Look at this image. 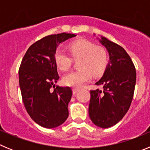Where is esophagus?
I'll use <instances>...</instances> for the list:
<instances>
[{
  "instance_id": "esophagus-1",
  "label": "esophagus",
  "mask_w": 150,
  "mask_h": 150,
  "mask_svg": "<svg viewBox=\"0 0 150 150\" xmlns=\"http://www.w3.org/2000/svg\"><path fill=\"white\" fill-rule=\"evenodd\" d=\"M78 91H79V88H73V94H74V95H75V94L77 93Z\"/></svg>"
}]
</instances>
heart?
Wrapping results in <instances>:
<instances>
[{"label": "heart", "instance_id": "obj_1", "mask_svg": "<svg viewBox=\"0 0 150 150\" xmlns=\"http://www.w3.org/2000/svg\"><path fill=\"white\" fill-rule=\"evenodd\" d=\"M69 50L74 59H80L78 64L79 69L68 73L63 77L64 84L67 86L81 87L91 79L92 74L95 76L100 75L109 62L107 50L88 40L74 41L69 45ZM55 61L62 71L68 70L72 62L71 57L61 49L55 51Z\"/></svg>", "mask_w": 150, "mask_h": 150}]
</instances>
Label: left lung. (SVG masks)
Instances as JSON below:
<instances>
[{
  "label": "left lung",
  "instance_id": "left-lung-1",
  "mask_svg": "<svg viewBox=\"0 0 150 150\" xmlns=\"http://www.w3.org/2000/svg\"><path fill=\"white\" fill-rule=\"evenodd\" d=\"M99 41L109 52L110 61L103 76L95 83L102 86L103 89L90 91L88 114L95 125L107 128L119 122L129 109L136 83V70L122 46L104 37Z\"/></svg>",
  "mask_w": 150,
  "mask_h": 150
}]
</instances>
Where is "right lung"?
<instances>
[{
	"label": "right lung",
	"instance_id": "obj_1",
	"mask_svg": "<svg viewBox=\"0 0 150 150\" xmlns=\"http://www.w3.org/2000/svg\"><path fill=\"white\" fill-rule=\"evenodd\" d=\"M76 36L66 33L46 36L29 47L21 62L18 79L24 105L30 118L44 128H56L68 117L72 90L51 88L59 79L55 61L57 46Z\"/></svg>",
	"mask_w": 150,
	"mask_h": 150
}]
</instances>
